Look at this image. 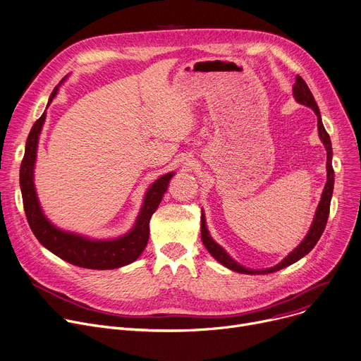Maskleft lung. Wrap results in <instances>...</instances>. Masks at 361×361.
Segmentation results:
<instances>
[{
  "instance_id": "obj_1",
  "label": "left lung",
  "mask_w": 361,
  "mask_h": 361,
  "mask_svg": "<svg viewBox=\"0 0 361 361\" xmlns=\"http://www.w3.org/2000/svg\"><path fill=\"white\" fill-rule=\"evenodd\" d=\"M293 97H295V99L299 104L312 108L314 113L317 114V118H318V134H319L321 142L324 143L325 150H326V183H325V188L322 190V197H321V201L318 204V208H317V212H315V216H314V221H312V226H311L307 237H305L302 240V243L295 248V250L288 257H285L279 264H276V266L269 267V269H263V270L247 269V267L238 264L235 260H233L231 256L224 250V248L221 247L219 244H216L212 240V237L209 235V231H208L207 224H205V215L202 214V216H201V238H202L204 245L207 247V250L211 253V256L216 262H219L223 266H226V267H228V269H231L234 271H238V273H244V274H266V273H273V271L281 270V269H283L286 266L293 264L295 262H298L303 256H307L312 250V248L315 247V244L318 243V240L321 238V235H322V233L325 230V226H326V219H328V215H329L331 197H332V190H334V169H332V146H331V140H329V135L325 131V127L322 124L321 113H319V108H318V105L315 102V98H314L312 92L310 91L307 82H305L299 75L296 76V82H295V85H293Z\"/></svg>"
}]
</instances>
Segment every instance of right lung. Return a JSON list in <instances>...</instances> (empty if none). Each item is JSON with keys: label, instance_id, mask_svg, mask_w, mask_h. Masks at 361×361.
<instances>
[{"label": "right lung", "instance_id": "right-lung-1", "mask_svg": "<svg viewBox=\"0 0 361 361\" xmlns=\"http://www.w3.org/2000/svg\"><path fill=\"white\" fill-rule=\"evenodd\" d=\"M56 94L58 87L53 90L47 106L50 105L51 99L56 97ZM44 118L46 111L33 124L30 134L27 137L25 152L20 166V188L23 195V205L33 234L40 241V244H43L53 255H56L62 260L79 267L108 270L133 263L143 253L147 245L150 218L157 209L164 192L168 190V185L175 173L171 172L163 175L149 188L145 195L142 211L135 219L134 227L131 228V231L118 238L92 240L84 235L59 230L44 216L33 182L39 135L44 124Z\"/></svg>", "mask_w": 361, "mask_h": 361}]
</instances>
